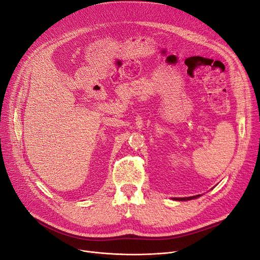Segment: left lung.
I'll return each mask as SVG.
<instances>
[{"mask_svg":"<svg viewBox=\"0 0 260 260\" xmlns=\"http://www.w3.org/2000/svg\"><path fill=\"white\" fill-rule=\"evenodd\" d=\"M198 197H200V194H199V196H193V197H188V198H178L177 200H181V201H186V200H191V199H194V198H198Z\"/></svg>","mask_w":260,"mask_h":260,"instance_id":"obj_1","label":"left lung"}]
</instances>
